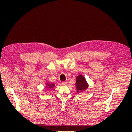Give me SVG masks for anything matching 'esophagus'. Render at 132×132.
Returning a JSON list of instances; mask_svg holds the SVG:
<instances>
[{"instance_id":"esophagus-1","label":"esophagus","mask_w":132,"mask_h":132,"mask_svg":"<svg viewBox=\"0 0 132 132\" xmlns=\"http://www.w3.org/2000/svg\"><path fill=\"white\" fill-rule=\"evenodd\" d=\"M62 85L63 86H66L67 85V83L65 81H63L62 82Z\"/></svg>"}]
</instances>
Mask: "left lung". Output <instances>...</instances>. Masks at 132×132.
Segmentation results:
<instances>
[{"mask_svg": "<svg viewBox=\"0 0 132 132\" xmlns=\"http://www.w3.org/2000/svg\"><path fill=\"white\" fill-rule=\"evenodd\" d=\"M75 85L76 86L77 92L79 93L82 91H85L89 87V84L87 82L86 79L81 74H79L77 77H76Z\"/></svg>", "mask_w": 132, "mask_h": 132, "instance_id": "8db88e82", "label": "left lung"}]
</instances>
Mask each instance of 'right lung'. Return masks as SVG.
<instances>
[{
  "label": "right lung",
  "mask_w": 132,
  "mask_h": 132,
  "mask_svg": "<svg viewBox=\"0 0 132 132\" xmlns=\"http://www.w3.org/2000/svg\"><path fill=\"white\" fill-rule=\"evenodd\" d=\"M55 83L50 82V81H47L45 86V88L47 89H51L55 87Z\"/></svg>",
  "instance_id": "right-lung-1"
}]
</instances>
